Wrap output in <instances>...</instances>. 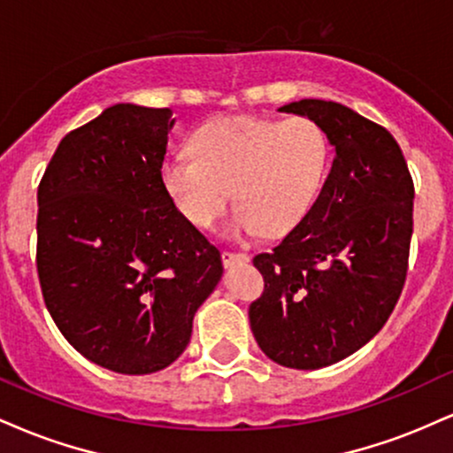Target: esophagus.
Here are the masks:
<instances>
[{
	"mask_svg": "<svg viewBox=\"0 0 453 453\" xmlns=\"http://www.w3.org/2000/svg\"><path fill=\"white\" fill-rule=\"evenodd\" d=\"M221 262L226 268L236 266V264H247L249 256L247 253H232V251H223L221 253Z\"/></svg>",
	"mask_w": 453,
	"mask_h": 453,
	"instance_id": "1",
	"label": "esophagus"
}]
</instances>
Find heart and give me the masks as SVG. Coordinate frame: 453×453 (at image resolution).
I'll use <instances>...</instances> for the list:
<instances>
[{
    "label": "heart",
    "instance_id": "obj_1",
    "mask_svg": "<svg viewBox=\"0 0 453 453\" xmlns=\"http://www.w3.org/2000/svg\"><path fill=\"white\" fill-rule=\"evenodd\" d=\"M189 149L161 161L165 194L185 219L211 227L232 187L238 204L226 234L236 241L292 232L315 206L330 168V140L309 117H217L194 129Z\"/></svg>",
    "mask_w": 453,
    "mask_h": 453
}]
</instances>
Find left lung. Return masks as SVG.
I'll return each mask as SVG.
<instances>
[{"label":"left lung","instance_id":"1","mask_svg":"<svg viewBox=\"0 0 453 453\" xmlns=\"http://www.w3.org/2000/svg\"><path fill=\"white\" fill-rule=\"evenodd\" d=\"M279 112L315 119L334 161L303 223L253 257L264 294L249 306V321L270 360L315 371L366 345L396 306L415 191L386 127L326 100L285 104Z\"/></svg>","mask_w":453,"mask_h":453}]
</instances>
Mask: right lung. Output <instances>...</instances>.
<instances>
[{"mask_svg": "<svg viewBox=\"0 0 453 453\" xmlns=\"http://www.w3.org/2000/svg\"><path fill=\"white\" fill-rule=\"evenodd\" d=\"M170 108L114 104L61 140L38 187V277L61 334L97 366L150 375L189 345L221 253L161 185Z\"/></svg>", "mask_w": 453, "mask_h": 453, "instance_id": "1", "label": "right lung"}]
</instances>
